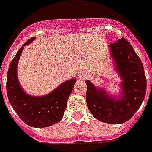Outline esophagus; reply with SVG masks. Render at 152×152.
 Listing matches in <instances>:
<instances>
[{"label": "esophagus", "mask_w": 152, "mask_h": 152, "mask_svg": "<svg viewBox=\"0 0 152 152\" xmlns=\"http://www.w3.org/2000/svg\"><path fill=\"white\" fill-rule=\"evenodd\" d=\"M79 77H80V79H85L88 77V74L86 73H81L79 74Z\"/></svg>", "instance_id": "esophagus-1"}]
</instances>
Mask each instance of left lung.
<instances>
[{
  "label": "left lung",
  "instance_id": "obj_1",
  "mask_svg": "<svg viewBox=\"0 0 152 152\" xmlns=\"http://www.w3.org/2000/svg\"><path fill=\"white\" fill-rule=\"evenodd\" d=\"M116 68L123 80L118 100L98 89L87 80L86 102L91 113L97 120L119 124L129 120L141 106L146 91V78L140 57L125 38L110 44Z\"/></svg>",
  "mask_w": 152,
  "mask_h": 152
}]
</instances>
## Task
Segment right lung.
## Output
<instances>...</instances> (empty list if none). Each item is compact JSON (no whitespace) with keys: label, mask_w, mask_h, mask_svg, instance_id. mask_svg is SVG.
<instances>
[{"label":"right lung","mask_w":152,"mask_h":152,"mask_svg":"<svg viewBox=\"0 0 152 152\" xmlns=\"http://www.w3.org/2000/svg\"><path fill=\"white\" fill-rule=\"evenodd\" d=\"M34 39V37H32L27 40L10 63L7 76V95L12 108L23 123L34 128H45L61 121L76 79L64 82L45 96L34 97L27 95L17 78V65L23 46Z\"/></svg>","instance_id":"add662e5"}]
</instances>
